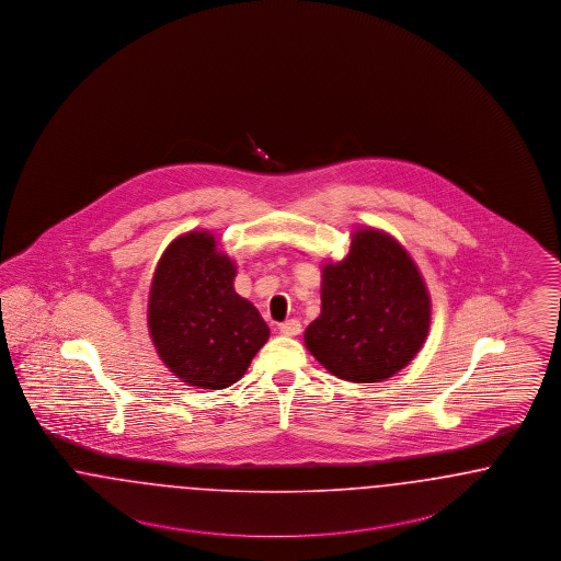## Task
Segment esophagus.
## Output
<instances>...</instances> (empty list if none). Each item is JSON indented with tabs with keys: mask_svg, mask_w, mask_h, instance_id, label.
Instances as JSON below:
<instances>
[{
	"mask_svg": "<svg viewBox=\"0 0 561 561\" xmlns=\"http://www.w3.org/2000/svg\"><path fill=\"white\" fill-rule=\"evenodd\" d=\"M278 331L283 333V335H287V337H295V335H299L301 333V322L299 320H285L280 327H278Z\"/></svg>",
	"mask_w": 561,
	"mask_h": 561,
	"instance_id": "34e87169",
	"label": "esophagus"
}]
</instances>
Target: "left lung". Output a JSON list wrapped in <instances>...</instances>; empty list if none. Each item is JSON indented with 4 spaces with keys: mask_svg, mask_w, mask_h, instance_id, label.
<instances>
[{
    "mask_svg": "<svg viewBox=\"0 0 561 561\" xmlns=\"http://www.w3.org/2000/svg\"><path fill=\"white\" fill-rule=\"evenodd\" d=\"M320 272V317L304 333L318 363L352 383H379L409 365L432 322V297L411 253L388 232L360 226L342 262Z\"/></svg>",
    "mask_w": 561,
    "mask_h": 561,
    "instance_id": "8db88e82",
    "label": "left lung"
}]
</instances>
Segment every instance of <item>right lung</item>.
I'll return each mask as SVG.
<instances>
[{
  "label": "right lung",
  "instance_id": "obj_1",
  "mask_svg": "<svg viewBox=\"0 0 561 561\" xmlns=\"http://www.w3.org/2000/svg\"><path fill=\"white\" fill-rule=\"evenodd\" d=\"M237 264L209 230L173 239L152 274L148 333L163 365L186 386L237 383L268 342L257 308L234 291Z\"/></svg>",
  "mask_w": 561,
  "mask_h": 561
}]
</instances>
